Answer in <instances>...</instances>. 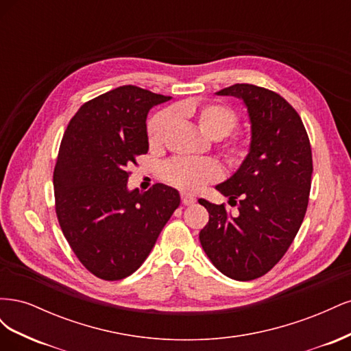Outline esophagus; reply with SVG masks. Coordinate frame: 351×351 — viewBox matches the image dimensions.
Here are the masks:
<instances>
[{
  "label": "esophagus",
  "instance_id": "1",
  "mask_svg": "<svg viewBox=\"0 0 351 351\" xmlns=\"http://www.w3.org/2000/svg\"><path fill=\"white\" fill-rule=\"evenodd\" d=\"M182 202H183V205H192V204H195L196 199L192 195L182 193Z\"/></svg>",
  "mask_w": 351,
  "mask_h": 351
}]
</instances>
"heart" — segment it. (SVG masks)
<instances>
[{
    "instance_id": "heart-1",
    "label": "heart",
    "mask_w": 351,
    "mask_h": 351,
    "mask_svg": "<svg viewBox=\"0 0 351 351\" xmlns=\"http://www.w3.org/2000/svg\"><path fill=\"white\" fill-rule=\"evenodd\" d=\"M189 117L193 119L202 133L210 139H221L227 136L237 124V114L219 102H183L171 110L158 112L147 124V141L152 147H159L168 132L171 130L174 119ZM222 155L231 167L240 165L247 155V141L241 134L230 136L221 145ZM162 176L167 182L184 192H199L208 183L221 177V167L214 159L177 158L165 164Z\"/></svg>"
}]
</instances>
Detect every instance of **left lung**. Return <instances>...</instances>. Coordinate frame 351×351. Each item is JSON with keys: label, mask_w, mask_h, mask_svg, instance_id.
I'll return each instance as SVG.
<instances>
[{"label": "left lung", "mask_w": 351, "mask_h": 351, "mask_svg": "<svg viewBox=\"0 0 351 351\" xmlns=\"http://www.w3.org/2000/svg\"><path fill=\"white\" fill-rule=\"evenodd\" d=\"M217 95L246 105L250 149L237 171L217 186L239 214L199 199L209 212L199 240L218 271L250 281L280 262L302 226L309 204L312 149L300 115L278 93L236 83Z\"/></svg>", "instance_id": "1"}]
</instances>
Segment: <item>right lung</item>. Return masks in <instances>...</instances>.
<instances>
[{
  "label": "right lung",
  "instance_id": "add662e5",
  "mask_svg": "<svg viewBox=\"0 0 351 351\" xmlns=\"http://www.w3.org/2000/svg\"><path fill=\"white\" fill-rule=\"evenodd\" d=\"M171 99L125 84L83 104L70 120L54 169L56 212L83 267L107 281L132 275L149 256L180 205L162 183L127 189L129 167L149 149L146 117Z\"/></svg>",
  "mask_w": 351,
  "mask_h": 351
}]
</instances>
